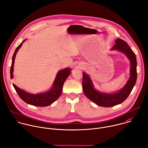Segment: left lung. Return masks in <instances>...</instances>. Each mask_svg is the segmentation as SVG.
<instances>
[{"label":"left lung","instance_id":"8db88e82","mask_svg":"<svg viewBox=\"0 0 148 148\" xmlns=\"http://www.w3.org/2000/svg\"><path fill=\"white\" fill-rule=\"evenodd\" d=\"M116 45L112 50H117L124 53L131 62V72L130 79L125 86L119 92L114 94L99 92L95 90L90 77L83 73V89L86 96L97 105L103 107H112L124 101L131 93L135 84L137 78L136 56L128 44L120 39H117Z\"/></svg>","mask_w":148,"mask_h":148}]
</instances>
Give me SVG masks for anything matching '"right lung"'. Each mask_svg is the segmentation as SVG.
Here are the masks:
<instances>
[{"instance_id":"1","label":"right lung","mask_w":148,"mask_h":148,"mask_svg":"<svg viewBox=\"0 0 148 148\" xmlns=\"http://www.w3.org/2000/svg\"><path fill=\"white\" fill-rule=\"evenodd\" d=\"M25 41L24 40L16 49L14 53L12 58V62L10 68V77L13 78V65L14 63V60L18 49L22 46L23 43ZM71 74V70L69 68H66L60 71L54 81L53 87L51 89L46 93L39 94H32L26 92L25 91L20 89L16 85L13 84L16 92L19 97L26 103L36 106H47L51 105L56 100H57L61 95L62 91V87L64 82L67 77Z\"/></svg>"}]
</instances>
